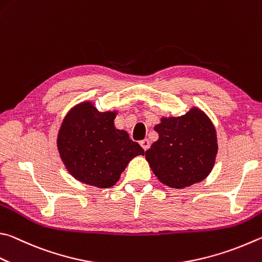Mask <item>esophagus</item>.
Wrapping results in <instances>:
<instances>
[{
    "mask_svg": "<svg viewBox=\"0 0 262 262\" xmlns=\"http://www.w3.org/2000/svg\"><path fill=\"white\" fill-rule=\"evenodd\" d=\"M140 145L142 146V149L146 151L150 147V142H149V140H143V141L140 142Z\"/></svg>",
    "mask_w": 262,
    "mask_h": 262,
    "instance_id": "1",
    "label": "esophagus"
}]
</instances>
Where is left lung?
I'll list each match as a JSON object with an SVG mask.
<instances>
[{
	"label": "left lung",
	"instance_id": "left-lung-1",
	"mask_svg": "<svg viewBox=\"0 0 262 262\" xmlns=\"http://www.w3.org/2000/svg\"><path fill=\"white\" fill-rule=\"evenodd\" d=\"M159 139L145 158L161 183L182 189L205 179L215 163L216 132L205 113L192 107L181 117L161 118Z\"/></svg>",
	"mask_w": 262,
	"mask_h": 262
}]
</instances>
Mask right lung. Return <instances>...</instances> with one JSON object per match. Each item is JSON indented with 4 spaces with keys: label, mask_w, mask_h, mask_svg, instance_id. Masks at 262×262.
<instances>
[{
    "label": "right lung",
    "mask_w": 262,
    "mask_h": 262,
    "mask_svg": "<svg viewBox=\"0 0 262 262\" xmlns=\"http://www.w3.org/2000/svg\"><path fill=\"white\" fill-rule=\"evenodd\" d=\"M117 112H99L90 102L74 106L57 137L60 158L74 179L97 188L115 185L128 163L144 155L127 132L117 129Z\"/></svg>",
    "instance_id": "1"
}]
</instances>
